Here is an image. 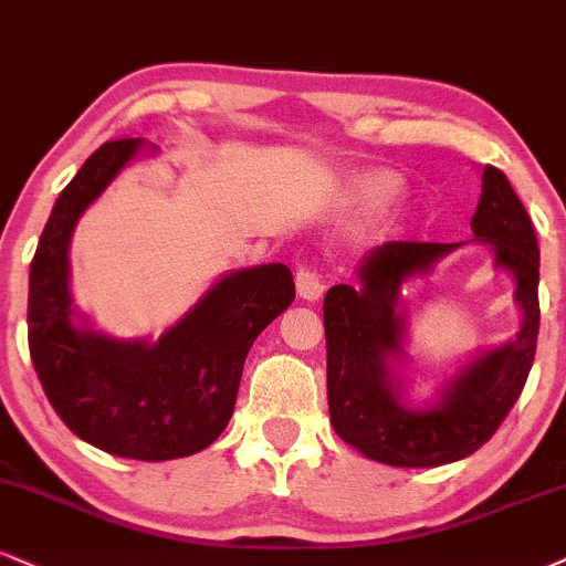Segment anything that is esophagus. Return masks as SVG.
Segmentation results:
<instances>
[{"mask_svg": "<svg viewBox=\"0 0 566 566\" xmlns=\"http://www.w3.org/2000/svg\"><path fill=\"white\" fill-rule=\"evenodd\" d=\"M295 287H297V295H301L303 301L316 303L318 297L324 295V279L316 269H301L295 274Z\"/></svg>", "mask_w": 566, "mask_h": 566, "instance_id": "obj_1", "label": "esophagus"}]
</instances>
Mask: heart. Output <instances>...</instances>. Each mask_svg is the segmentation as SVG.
Returning <instances> with one entry per match:
<instances>
[{
    "instance_id": "b5f03b06",
    "label": "heart",
    "mask_w": 566,
    "mask_h": 566,
    "mask_svg": "<svg viewBox=\"0 0 566 566\" xmlns=\"http://www.w3.org/2000/svg\"><path fill=\"white\" fill-rule=\"evenodd\" d=\"M350 197L360 208L382 210L400 197V181L392 174H371L353 184Z\"/></svg>"
}]
</instances>
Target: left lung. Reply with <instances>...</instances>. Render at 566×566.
I'll return each instance as SVG.
<instances>
[{
  "mask_svg": "<svg viewBox=\"0 0 566 566\" xmlns=\"http://www.w3.org/2000/svg\"><path fill=\"white\" fill-rule=\"evenodd\" d=\"M474 240L493 250V265L514 279L520 332L467 360L434 398L413 403L406 390L408 313L400 284L430 274L464 242H385L360 258L356 284L324 297L326 395L335 432L366 459L390 467H442L467 459L493 438L533 369L541 253L533 221L506 176L482 168L472 216Z\"/></svg>",
  "mask_w": 566,
  "mask_h": 566,
  "instance_id": "8db88e82",
  "label": "left lung"
}]
</instances>
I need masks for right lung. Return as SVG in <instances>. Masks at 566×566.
<instances>
[{
    "mask_svg": "<svg viewBox=\"0 0 566 566\" xmlns=\"http://www.w3.org/2000/svg\"><path fill=\"white\" fill-rule=\"evenodd\" d=\"M145 139L105 142L60 192L29 276L33 369L65 427L99 451L168 461L208 448L234 413L242 366L255 337L295 301L284 263L237 269L158 339L92 329L71 295V237L78 218Z\"/></svg>",
    "mask_w": 566,
    "mask_h": 566,
    "instance_id": "1",
    "label": "right lung"
}]
</instances>
